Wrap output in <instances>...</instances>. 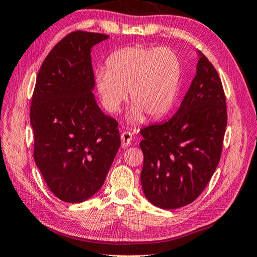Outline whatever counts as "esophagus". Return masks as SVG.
I'll list each match as a JSON object with an SVG mask.
<instances>
[{"label": "esophagus", "instance_id": "1", "mask_svg": "<svg viewBox=\"0 0 257 257\" xmlns=\"http://www.w3.org/2000/svg\"><path fill=\"white\" fill-rule=\"evenodd\" d=\"M131 142H132V133L128 132V131H123V133L121 134L122 147H127L131 145Z\"/></svg>", "mask_w": 257, "mask_h": 257}]
</instances>
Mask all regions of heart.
<instances>
[{
	"instance_id": "b5f03b06",
	"label": "heart",
	"mask_w": 257,
	"mask_h": 257,
	"mask_svg": "<svg viewBox=\"0 0 257 257\" xmlns=\"http://www.w3.org/2000/svg\"><path fill=\"white\" fill-rule=\"evenodd\" d=\"M181 61L168 47L127 46L106 59L96 75V89L106 111L117 113L123 102L132 104L131 119H158L172 109L179 89Z\"/></svg>"
}]
</instances>
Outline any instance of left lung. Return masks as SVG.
<instances>
[{"instance_id": "obj_1", "label": "left lung", "mask_w": 257, "mask_h": 257, "mask_svg": "<svg viewBox=\"0 0 257 257\" xmlns=\"http://www.w3.org/2000/svg\"><path fill=\"white\" fill-rule=\"evenodd\" d=\"M197 75L175 115L141 130V182L147 200L162 209L195 201L215 172L227 122L221 79L200 51Z\"/></svg>"}]
</instances>
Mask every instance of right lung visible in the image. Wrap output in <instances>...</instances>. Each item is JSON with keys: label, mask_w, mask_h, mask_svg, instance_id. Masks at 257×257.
<instances>
[{"label": "right lung", "mask_w": 257, "mask_h": 257, "mask_svg": "<svg viewBox=\"0 0 257 257\" xmlns=\"http://www.w3.org/2000/svg\"><path fill=\"white\" fill-rule=\"evenodd\" d=\"M109 38L76 31L38 71L31 105L34 159L50 191L82 202L100 190L121 145L117 122L96 104L91 48Z\"/></svg>", "instance_id": "right-lung-1"}]
</instances>
